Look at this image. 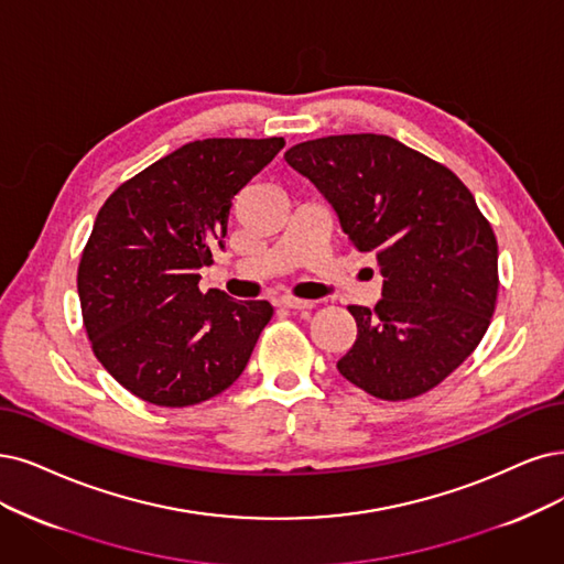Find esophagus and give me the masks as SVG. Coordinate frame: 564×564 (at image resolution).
<instances>
[{"label":"esophagus","mask_w":564,"mask_h":564,"mask_svg":"<svg viewBox=\"0 0 564 564\" xmlns=\"http://www.w3.org/2000/svg\"><path fill=\"white\" fill-rule=\"evenodd\" d=\"M279 304H281V306H285V308H297V311L314 306V302H308V300H297V297H290V295L281 297V300H279Z\"/></svg>","instance_id":"esophagus-1"}]
</instances>
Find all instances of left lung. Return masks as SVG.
<instances>
[{
    "label": "left lung",
    "instance_id": "obj_1",
    "mask_svg": "<svg viewBox=\"0 0 564 564\" xmlns=\"http://www.w3.org/2000/svg\"><path fill=\"white\" fill-rule=\"evenodd\" d=\"M283 158L381 267L377 306H348L358 339L341 377L390 402L440 386L484 339L499 285L492 227L467 185L386 134L323 137Z\"/></svg>",
    "mask_w": 564,
    "mask_h": 564
}]
</instances>
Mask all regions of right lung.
Instances as JSON below:
<instances>
[{
  "label": "right lung",
  "mask_w": 564,
  "mask_h": 564,
  "mask_svg": "<svg viewBox=\"0 0 564 564\" xmlns=\"http://www.w3.org/2000/svg\"><path fill=\"white\" fill-rule=\"evenodd\" d=\"M285 141L204 139L145 166L104 202L78 264L97 360L137 398L191 406L232 386L274 308L199 293L241 187Z\"/></svg>",
  "instance_id": "add662e5"
}]
</instances>
